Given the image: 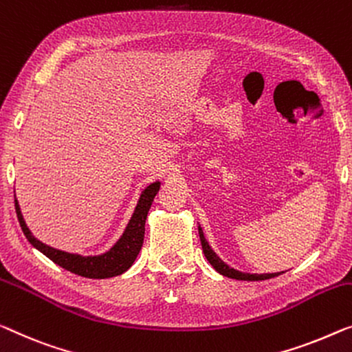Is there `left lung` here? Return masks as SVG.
Wrapping results in <instances>:
<instances>
[{
  "instance_id": "8db88e82",
  "label": "left lung",
  "mask_w": 352,
  "mask_h": 352,
  "mask_svg": "<svg viewBox=\"0 0 352 352\" xmlns=\"http://www.w3.org/2000/svg\"><path fill=\"white\" fill-rule=\"evenodd\" d=\"M199 237H201V243H202V251L204 254H206L207 261L212 264V267L214 270L218 272V274H221L223 276H228V278H234V280H242V281H262V280H269V278H274L281 275L280 272L278 274H245V272H239L232 269V267H229L226 262H223L221 259L218 258L217 253L212 250V246L208 245V242L204 237V232H202V228L199 226Z\"/></svg>"
}]
</instances>
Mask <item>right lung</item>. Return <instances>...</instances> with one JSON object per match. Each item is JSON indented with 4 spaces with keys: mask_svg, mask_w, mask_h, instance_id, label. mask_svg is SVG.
I'll return each instance as SVG.
<instances>
[{
    "mask_svg": "<svg viewBox=\"0 0 352 352\" xmlns=\"http://www.w3.org/2000/svg\"><path fill=\"white\" fill-rule=\"evenodd\" d=\"M161 182H153L145 188L140 194L138 206L134 208L133 217H131L128 226H126L122 237L117 240L112 248L102 254L96 256H82L67 253V251H61L52 246L42 243L31 234V230L26 226L23 214L20 212L19 202L15 199V212H17V218L22 228L25 237L28 242L39 250L42 254H45L50 261L58 264L63 269L72 272V274L85 276V278H94V280H102V278H110L124 274L131 265L134 264L135 258H138L140 248L144 243L145 235V219L148 214V210L153 204V199L160 191Z\"/></svg>",
    "mask_w": 352,
    "mask_h": 352,
    "instance_id": "add662e5",
    "label": "right lung"
}]
</instances>
